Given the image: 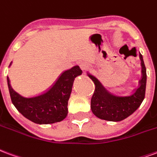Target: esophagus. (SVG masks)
Wrapping results in <instances>:
<instances>
[{
	"label": "esophagus",
	"instance_id": "obj_1",
	"mask_svg": "<svg viewBox=\"0 0 157 157\" xmlns=\"http://www.w3.org/2000/svg\"><path fill=\"white\" fill-rule=\"evenodd\" d=\"M80 67H81L82 70H87V69H89V66L86 63H81L80 64Z\"/></svg>",
	"mask_w": 157,
	"mask_h": 157
}]
</instances>
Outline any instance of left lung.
Instances as JSON below:
<instances>
[{
    "mask_svg": "<svg viewBox=\"0 0 157 157\" xmlns=\"http://www.w3.org/2000/svg\"><path fill=\"white\" fill-rule=\"evenodd\" d=\"M140 58L142 77L139 87L129 95H118L109 92L96 78L88 74L95 84L91 99V109L95 116L105 121L118 122L129 117L139 108L145 99L146 86V69L141 54H140Z\"/></svg>",
    "mask_w": 157,
    "mask_h": 157,
    "instance_id": "left-lung-1",
    "label": "left lung"
}]
</instances>
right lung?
<instances>
[{"mask_svg":"<svg viewBox=\"0 0 157 157\" xmlns=\"http://www.w3.org/2000/svg\"><path fill=\"white\" fill-rule=\"evenodd\" d=\"M81 74L80 67L74 66L64 71L48 90L33 97H24L16 92L7 77L11 102L24 117L34 123L47 124L62 121L67 115V101L74 78Z\"/></svg>","mask_w":157,"mask_h":157,"instance_id":"right-lung-1","label":"right lung"}]
</instances>
